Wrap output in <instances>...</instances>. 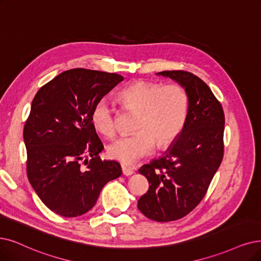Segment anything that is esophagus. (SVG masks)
I'll return each instance as SVG.
<instances>
[{"instance_id": "esophagus-1", "label": "esophagus", "mask_w": 261, "mask_h": 261, "mask_svg": "<svg viewBox=\"0 0 261 261\" xmlns=\"http://www.w3.org/2000/svg\"><path fill=\"white\" fill-rule=\"evenodd\" d=\"M122 172H123L124 175L129 176V175H132L134 173V170L128 168V167H126V166H122Z\"/></svg>"}]
</instances>
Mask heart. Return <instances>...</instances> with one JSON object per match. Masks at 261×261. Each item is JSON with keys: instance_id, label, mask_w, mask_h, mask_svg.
Returning <instances> with one entry per match:
<instances>
[{"instance_id": "heart-1", "label": "heart", "mask_w": 261, "mask_h": 261, "mask_svg": "<svg viewBox=\"0 0 261 261\" xmlns=\"http://www.w3.org/2000/svg\"><path fill=\"white\" fill-rule=\"evenodd\" d=\"M119 98L140 113L135 125L138 132L109 144L108 154L113 160L134 164L152 154L156 144L166 147L181 134L187 116V95L182 87L137 80L123 88ZM91 121L106 137L116 135V109L108 98H99L94 103Z\"/></svg>"}]
</instances>
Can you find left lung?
Segmentation results:
<instances>
[{
    "instance_id": "1",
    "label": "left lung",
    "mask_w": 261,
    "mask_h": 261,
    "mask_svg": "<svg viewBox=\"0 0 261 261\" xmlns=\"http://www.w3.org/2000/svg\"><path fill=\"white\" fill-rule=\"evenodd\" d=\"M178 82L187 95V116L181 134L164 154L143 165L149 181L138 209L150 220L171 222L189 214L204 197L224 155L225 117L211 89L184 70L156 74Z\"/></svg>"
}]
</instances>
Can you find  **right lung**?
Segmentation results:
<instances>
[{"label":"right lung","mask_w":261,"mask_h":261,"mask_svg":"<svg viewBox=\"0 0 261 261\" xmlns=\"http://www.w3.org/2000/svg\"><path fill=\"white\" fill-rule=\"evenodd\" d=\"M123 80L118 74L69 69L41 87L32 101L23 129L28 178L40 200L61 216L90 211L105 184L122 174L118 162L98 156L103 145L91 111Z\"/></svg>","instance_id":"add662e5"}]
</instances>
